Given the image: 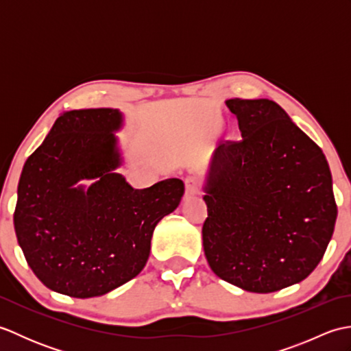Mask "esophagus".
<instances>
[{
    "label": "esophagus",
    "mask_w": 351,
    "mask_h": 351,
    "mask_svg": "<svg viewBox=\"0 0 351 351\" xmlns=\"http://www.w3.org/2000/svg\"><path fill=\"white\" fill-rule=\"evenodd\" d=\"M199 195H200V185L197 180H195V178H187V180H185V197L190 199Z\"/></svg>",
    "instance_id": "1"
}]
</instances>
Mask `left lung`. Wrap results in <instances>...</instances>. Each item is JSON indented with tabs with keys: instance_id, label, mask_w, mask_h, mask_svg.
<instances>
[{
	"instance_id": "1",
	"label": "left lung",
	"mask_w": 351,
	"mask_h": 351,
	"mask_svg": "<svg viewBox=\"0 0 351 351\" xmlns=\"http://www.w3.org/2000/svg\"><path fill=\"white\" fill-rule=\"evenodd\" d=\"M243 138L215 151L202 226L204 250L220 279L274 293L315 270L338 206L322 149L270 99L226 101Z\"/></svg>"
}]
</instances>
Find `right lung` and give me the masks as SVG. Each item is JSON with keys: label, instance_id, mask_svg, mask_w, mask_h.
<instances>
[{"label": "right lung", "instance_id": "1", "mask_svg": "<svg viewBox=\"0 0 351 351\" xmlns=\"http://www.w3.org/2000/svg\"><path fill=\"white\" fill-rule=\"evenodd\" d=\"M121 122L111 108L63 111L22 169L14 230L27 264L56 293L90 299L136 278L156 223L182 199L178 178L136 190L113 173ZM81 179L95 182L73 188Z\"/></svg>", "mask_w": 351, "mask_h": 351}]
</instances>
